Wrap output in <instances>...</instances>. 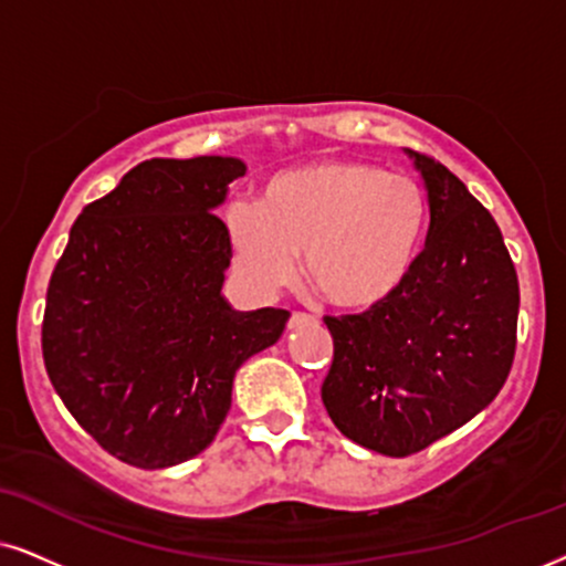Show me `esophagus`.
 <instances>
[{
    "label": "esophagus",
    "instance_id": "obj_1",
    "mask_svg": "<svg viewBox=\"0 0 566 566\" xmlns=\"http://www.w3.org/2000/svg\"><path fill=\"white\" fill-rule=\"evenodd\" d=\"M313 321H316V318H313L311 313H292L290 321H287V328H290V332H295V328H303L307 324H313Z\"/></svg>",
    "mask_w": 566,
    "mask_h": 566
}]
</instances>
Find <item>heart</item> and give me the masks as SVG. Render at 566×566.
Wrapping results in <instances>:
<instances>
[{"instance_id": "obj_1", "label": "heart", "mask_w": 566, "mask_h": 566, "mask_svg": "<svg viewBox=\"0 0 566 566\" xmlns=\"http://www.w3.org/2000/svg\"><path fill=\"white\" fill-rule=\"evenodd\" d=\"M426 198L410 177L353 159H324L274 177L261 209L224 213L234 269L255 295L305 276L332 307L370 311L410 274L426 232Z\"/></svg>"}]
</instances>
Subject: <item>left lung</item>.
Instances as JSON below:
<instances>
[{
  "mask_svg": "<svg viewBox=\"0 0 566 566\" xmlns=\"http://www.w3.org/2000/svg\"><path fill=\"white\" fill-rule=\"evenodd\" d=\"M431 227L410 274L360 316H326L328 418L370 452L407 457L473 420L510 376L520 284L502 230L460 177L407 151Z\"/></svg>",
  "mask_w": 566,
  "mask_h": 566,
  "instance_id": "1",
  "label": "left lung"
}]
</instances>
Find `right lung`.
<instances>
[{"label": "right lung", "mask_w": 566, "mask_h": 566, "mask_svg": "<svg viewBox=\"0 0 566 566\" xmlns=\"http://www.w3.org/2000/svg\"><path fill=\"white\" fill-rule=\"evenodd\" d=\"M245 175L232 156L151 159L75 219L46 290V374L70 415L117 460L161 470L203 452L234 374L290 313L234 311L232 248L213 209Z\"/></svg>", "instance_id": "right-lung-1"}]
</instances>
